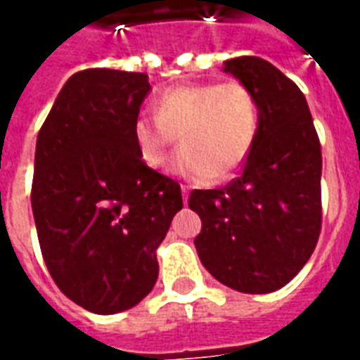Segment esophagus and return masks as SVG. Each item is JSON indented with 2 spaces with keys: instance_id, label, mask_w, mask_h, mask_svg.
<instances>
[{
  "instance_id": "esophagus-1",
  "label": "esophagus",
  "mask_w": 360,
  "mask_h": 360,
  "mask_svg": "<svg viewBox=\"0 0 360 360\" xmlns=\"http://www.w3.org/2000/svg\"><path fill=\"white\" fill-rule=\"evenodd\" d=\"M181 191H183V200L187 202V200H188V187H187V185H181Z\"/></svg>"
}]
</instances>
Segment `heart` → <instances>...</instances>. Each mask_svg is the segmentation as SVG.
<instances>
[{
  "mask_svg": "<svg viewBox=\"0 0 360 360\" xmlns=\"http://www.w3.org/2000/svg\"><path fill=\"white\" fill-rule=\"evenodd\" d=\"M154 117L141 115L133 136L142 162L164 167L179 136L173 169L193 181L226 179L257 144L260 103L241 81L193 82L165 89L154 100Z\"/></svg>",
  "mask_w": 360,
  "mask_h": 360,
  "instance_id": "obj_1",
  "label": "heart"
}]
</instances>
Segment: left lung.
I'll return each instance as SVG.
<instances>
[{
    "label": "left lung",
    "mask_w": 360,
    "mask_h": 360,
    "mask_svg": "<svg viewBox=\"0 0 360 360\" xmlns=\"http://www.w3.org/2000/svg\"><path fill=\"white\" fill-rule=\"evenodd\" d=\"M224 71L257 94L260 133L239 177L188 196L202 219L195 247L219 283L271 293L301 271L320 237V141L304 94L271 63L241 56Z\"/></svg>",
    "instance_id": "left-lung-1"
}]
</instances>
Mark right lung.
<instances>
[{
    "label": "right lung",
    "instance_id": "right-lung-1",
    "mask_svg": "<svg viewBox=\"0 0 360 360\" xmlns=\"http://www.w3.org/2000/svg\"><path fill=\"white\" fill-rule=\"evenodd\" d=\"M148 75L84 69L38 133L30 202L61 293L96 314L134 307L158 279L156 249L183 208L179 183L141 160L133 125Z\"/></svg>",
    "mask_w": 360,
    "mask_h": 360
}]
</instances>
